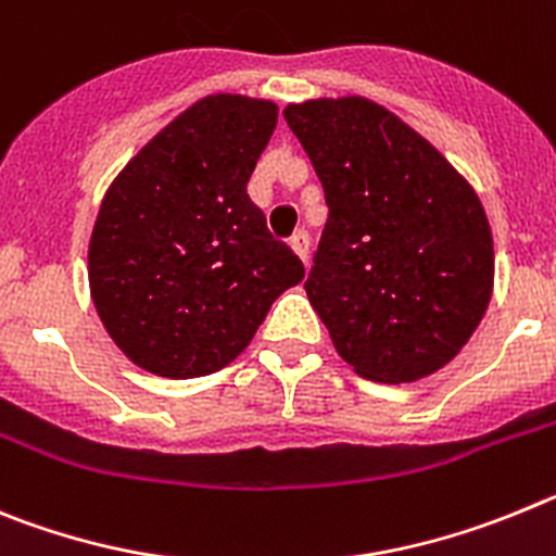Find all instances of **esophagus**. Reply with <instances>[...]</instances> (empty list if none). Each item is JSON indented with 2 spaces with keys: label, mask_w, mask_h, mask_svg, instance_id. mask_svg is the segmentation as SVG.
<instances>
[{
  "label": "esophagus",
  "mask_w": 556,
  "mask_h": 556,
  "mask_svg": "<svg viewBox=\"0 0 556 556\" xmlns=\"http://www.w3.org/2000/svg\"><path fill=\"white\" fill-rule=\"evenodd\" d=\"M290 249H293V252H296L299 257H302L304 263H307V257H309V235L304 232V229H299V232L293 235V238H290Z\"/></svg>",
  "instance_id": "esophagus-1"
}]
</instances>
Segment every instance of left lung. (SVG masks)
I'll return each mask as SVG.
<instances>
[{
	"label": "left lung",
	"instance_id": "1",
	"mask_svg": "<svg viewBox=\"0 0 556 556\" xmlns=\"http://www.w3.org/2000/svg\"><path fill=\"white\" fill-rule=\"evenodd\" d=\"M282 116L327 197L304 288L334 349L377 382L429 377L488 309L482 202L427 138L368 99H313Z\"/></svg>",
	"mask_w": 556,
	"mask_h": 556
}]
</instances>
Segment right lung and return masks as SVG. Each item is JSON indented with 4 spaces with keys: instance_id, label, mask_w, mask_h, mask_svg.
Returning a JSON list of instances; mask_svg holds the SVG:
<instances>
[{
    "instance_id": "1",
    "label": "right lung",
    "mask_w": 556,
    "mask_h": 556,
    "mask_svg": "<svg viewBox=\"0 0 556 556\" xmlns=\"http://www.w3.org/2000/svg\"><path fill=\"white\" fill-rule=\"evenodd\" d=\"M277 104L218 93L157 132L110 185L88 249L91 296L110 338L160 377L232 363L274 299L304 279L247 185Z\"/></svg>"
}]
</instances>
